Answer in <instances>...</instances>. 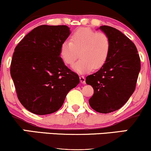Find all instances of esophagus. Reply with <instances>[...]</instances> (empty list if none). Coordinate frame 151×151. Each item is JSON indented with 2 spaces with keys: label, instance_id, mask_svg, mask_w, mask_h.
Wrapping results in <instances>:
<instances>
[{
  "label": "esophagus",
  "instance_id": "1",
  "mask_svg": "<svg viewBox=\"0 0 151 151\" xmlns=\"http://www.w3.org/2000/svg\"><path fill=\"white\" fill-rule=\"evenodd\" d=\"M79 79H80V82L81 84H85V78H84V76H80L79 77Z\"/></svg>",
  "mask_w": 151,
  "mask_h": 151
}]
</instances>
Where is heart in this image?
<instances>
[{"instance_id":"b5f03b06","label":"heart","mask_w":151,"mask_h":151,"mask_svg":"<svg viewBox=\"0 0 151 151\" xmlns=\"http://www.w3.org/2000/svg\"><path fill=\"white\" fill-rule=\"evenodd\" d=\"M110 50L111 41L106 34L82 27L72 33L71 41L62 43L60 52L62 60L68 65L75 62L79 52L81 58L72 68L82 74L101 68L108 59Z\"/></svg>"}]
</instances>
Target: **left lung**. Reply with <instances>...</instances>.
<instances>
[{"label": "left lung", "instance_id": "8db88e82", "mask_svg": "<svg viewBox=\"0 0 151 151\" xmlns=\"http://www.w3.org/2000/svg\"><path fill=\"white\" fill-rule=\"evenodd\" d=\"M99 29L110 39V53L101 69L86 77V83L93 89L91 108L108 114L121 108L135 91L141 60L134 43L121 31L107 25Z\"/></svg>", "mask_w": 151, "mask_h": 151}]
</instances>
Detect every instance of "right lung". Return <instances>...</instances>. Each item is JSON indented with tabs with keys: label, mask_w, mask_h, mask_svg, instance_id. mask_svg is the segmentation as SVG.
I'll list each match as a JSON object with an SVG mask.
<instances>
[{
	"label": "right lung",
	"mask_w": 151,
	"mask_h": 151,
	"mask_svg": "<svg viewBox=\"0 0 151 151\" xmlns=\"http://www.w3.org/2000/svg\"><path fill=\"white\" fill-rule=\"evenodd\" d=\"M70 34L67 25H40L15 48L10 75L19 101L29 111L37 115L57 111L79 84L78 74L60 58V47Z\"/></svg>",
	"instance_id": "1"
}]
</instances>
